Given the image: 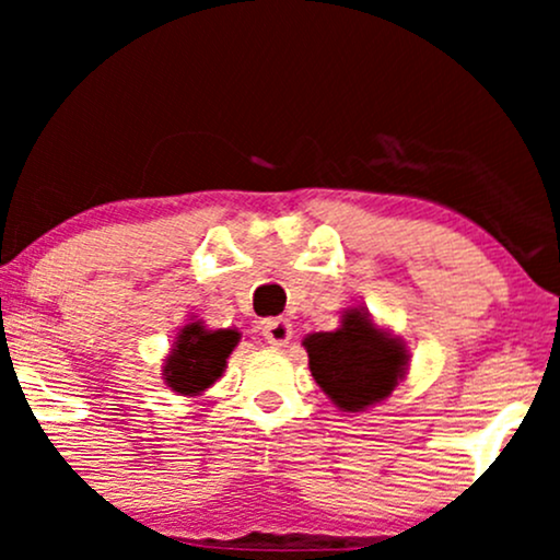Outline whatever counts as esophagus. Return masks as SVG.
I'll use <instances>...</instances> for the list:
<instances>
[{"label":"esophagus","instance_id":"esophagus-1","mask_svg":"<svg viewBox=\"0 0 560 560\" xmlns=\"http://www.w3.org/2000/svg\"><path fill=\"white\" fill-rule=\"evenodd\" d=\"M262 337L268 339L273 347H284L292 339V324L287 318H268L262 324Z\"/></svg>","mask_w":560,"mask_h":560}]
</instances>
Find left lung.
<instances>
[{
    "label": "left lung",
    "mask_w": 560,
    "mask_h": 560,
    "mask_svg": "<svg viewBox=\"0 0 560 560\" xmlns=\"http://www.w3.org/2000/svg\"><path fill=\"white\" fill-rule=\"evenodd\" d=\"M302 345L316 384L347 413L387 400L408 371L402 339L376 329L363 307L345 311L339 329L307 334Z\"/></svg>",
    "instance_id": "obj_1"
}]
</instances>
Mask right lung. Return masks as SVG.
Returning a JSON list of instances; mask_svg holds the SVG:
<instances>
[{
  "instance_id": "right-lung-1",
  "label": "right lung",
  "mask_w": 560,
  "mask_h": 560,
  "mask_svg": "<svg viewBox=\"0 0 560 560\" xmlns=\"http://www.w3.org/2000/svg\"><path fill=\"white\" fill-rule=\"evenodd\" d=\"M240 345L236 329H205L202 320L186 324L165 358L163 378L173 392L186 397L202 395L226 371V358Z\"/></svg>"
}]
</instances>
